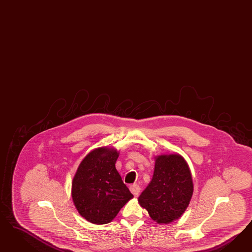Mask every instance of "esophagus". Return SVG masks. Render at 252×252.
Wrapping results in <instances>:
<instances>
[{
	"label": "esophagus",
	"instance_id": "1",
	"mask_svg": "<svg viewBox=\"0 0 252 252\" xmlns=\"http://www.w3.org/2000/svg\"><path fill=\"white\" fill-rule=\"evenodd\" d=\"M129 189L130 192H131L134 196H137V195L139 194V192H140V188H139V186L137 185V184L130 186Z\"/></svg>",
	"mask_w": 252,
	"mask_h": 252
}]
</instances>
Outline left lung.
I'll use <instances>...</instances> for the list:
<instances>
[{
  "mask_svg": "<svg viewBox=\"0 0 252 252\" xmlns=\"http://www.w3.org/2000/svg\"><path fill=\"white\" fill-rule=\"evenodd\" d=\"M190 169L178 153L155 157L152 181L138 197L153 221L168 224L178 220L189 205L193 195Z\"/></svg>",
  "mask_w": 252,
  "mask_h": 252,
  "instance_id": "obj_1",
  "label": "left lung"
}]
</instances>
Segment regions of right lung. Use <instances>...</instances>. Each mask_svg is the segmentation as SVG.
Listing matches in <instances>:
<instances>
[{"label": "right lung", "mask_w": 252, "mask_h": 252, "mask_svg": "<svg viewBox=\"0 0 252 252\" xmlns=\"http://www.w3.org/2000/svg\"><path fill=\"white\" fill-rule=\"evenodd\" d=\"M119 152L99 147L79 163L72 181L71 195L78 214L94 224L113 221L133 195L115 168Z\"/></svg>", "instance_id": "add662e5"}]
</instances>
